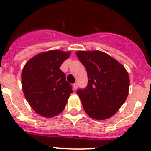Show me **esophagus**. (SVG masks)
<instances>
[{"label":"esophagus","instance_id":"obj_1","mask_svg":"<svg viewBox=\"0 0 151 151\" xmlns=\"http://www.w3.org/2000/svg\"><path fill=\"white\" fill-rule=\"evenodd\" d=\"M77 87H78V84H77V83H75L73 84V88H74V90H77Z\"/></svg>","mask_w":151,"mask_h":151}]
</instances>
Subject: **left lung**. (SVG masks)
<instances>
[{"mask_svg":"<svg viewBox=\"0 0 151 151\" xmlns=\"http://www.w3.org/2000/svg\"><path fill=\"white\" fill-rule=\"evenodd\" d=\"M76 54L88 74L87 86L77 91L85 111L97 120L111 117L128 95L130 81L126 69L100 51H80Z\"/></svg>","mask_w":151,"mask_h":151,"instance_id":"obj_1","label":"left lung"}]
</instances>
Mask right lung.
Listing matches in <instances>:
<instances>
[{
    "label": "right lung",
    "instance_id": "1",
    "mask_svg": "<svg viewBox=\"0 0 151 151\" xmlns=\"http://www.w3.org/2000/svg\"><path fill=\"white\" fill-rule=\"evenodd\" d=\"M70 52L52 50L29 60L22 71L23 93L32 109L44 117H53L62 112L73 92L60 68Z\"/></svg>",
    "mask_w": 151,
    "mask_h": 151
}]
</instances>
